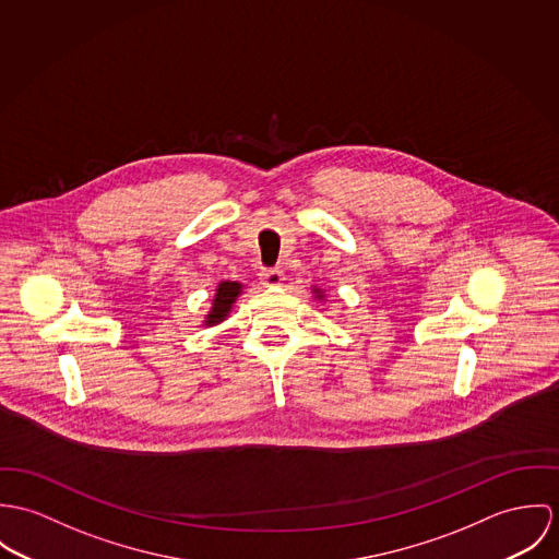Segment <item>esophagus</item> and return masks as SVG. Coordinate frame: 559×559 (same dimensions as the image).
Here are the masks:
<instances>
[{
  "mask_svg": "<svg viewBox=\"0 0 559 559\" xmlns=\"http://www.w3.org/2000/svg\"><path fill=\"white\" fill-rule=\"evenodd\" d=\"M259 276H261V283L267 285V287H278V285H283V281H285V272H283L281 267L261 270Z\"/></svg>",
  "mask_w": 559,
  "mask_h": 559,
  "instance_id": "1",
  "label": "esophagus"
}]
</instances>
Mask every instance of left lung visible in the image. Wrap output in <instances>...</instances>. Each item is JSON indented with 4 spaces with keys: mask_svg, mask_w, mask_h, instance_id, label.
Segmentation results:
<instances>
[{
    "mask_svg": "<svg viewBox=\"0 0 559 559\" xmlns=\"http://www.w3.org/2000/svg\"><path fill=\"white\" fill-rule=\"evenodd\" d=\"M310 294L314 296V300H317V302H325V292H323L321 287H317V285H310Z\"/></svg>",
    "mask_w": 559,
    "mask_h": 559,
    "instance_id": "1",
    "label": "left lung"
}]
</instances>
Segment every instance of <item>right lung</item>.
Instances as JSON below:
<instances>
[{
  "label": "right lung",
  "mask_w": 559,
  "mask_h": 559,
  "mask_svg": "<svg viewBox=\"0 0 559 559\" xmlns=\"http://www.w3.org/2000/svg\"><path fill=\"white\" fill-rule=\"evenodd\" d=\"M245 294V283L240 281H221L214 289L212 296V307L203 317V325L205 328H214L221 325L234 310V305L238 302V298Z\"/></svg>",
  "instance_id": "obj_1"
}]
</instances>
